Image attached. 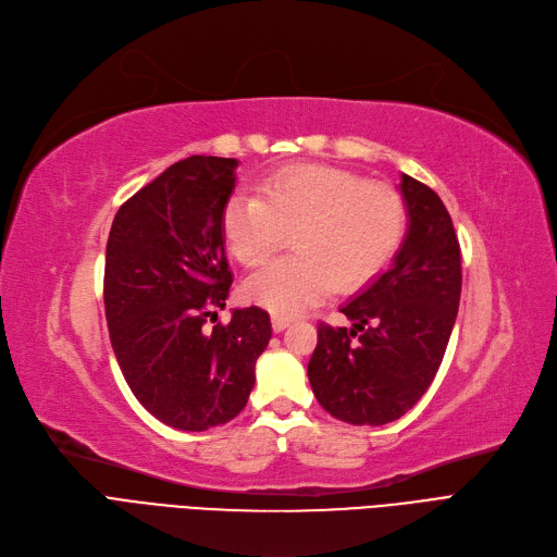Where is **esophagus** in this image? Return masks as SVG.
Masks as SVG:
<instances>
[{
	"label": "esophagus",
	"instance_id": "1",
	"mask_svg": "<svg viewBox=\"0 0 557 557\" xmlns=\"http://www.w3.org/2000/svg\"><path fill=\"white\" fill-rule=\"evenodd\" d=\"M289 324H293V317H283V314H274V317H272V329H274V333L285 331Z\"/></svg>",
	"mask_w": 557,
	"mask_h": 557
}]
</instances>
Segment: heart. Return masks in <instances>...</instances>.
I'll list each match as a JSON object with an SVG mask.
<instances>
[{
  "mask_svg": "<svg viewBox=\"0 0 557 557\" xmlns=\"http://www.w3.org/2000/svg\"><path fill=\"white\" fill-rule=\"evenodd\" d=\"M226 249L258 268L293 231L295 256L281 258L245 283L251 304L274 314H299L372 283L399 251L408 210L387 183L364 181L331 165H295L264 176L256 197L233 195L222 208Z\"/></svg>",
  "mask_w": 557,
  "mask_h": 557,
  "instance_id": "heart-1",
  "label": "heart"
}]
</instances>
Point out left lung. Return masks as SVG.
Wrapping results in <instances>:
<instances>
[{
	"mask_svg": "<svg viewBox=\"0 0 557 557\" xmlns=\"http://www.w3.org/2000/svg\"><path fill=\"white\" fill-rule=\"evenodd\" d=\"M408 233L392 268L342 306L354 329L320 324L308 381L354 426L404 417L433 383L460 306V245L442 199L401 174Z\"/></svg>",
	"mask_w": 557,
	"mask_h": 557,
	"instance_id": "left-lung-1",
	"label": "left lung"
}]
</instances>
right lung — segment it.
Instances as JSON below:
<instances>
[{
	"instance_id": "right-lung-1",
	"label": "right lung",
	"mask_w": 557,
	"mask_h": 557,
	"mask_svg": "<svg viewBox=\"0 0 557 557\" xmlns=\"http://www.w3.org/2000/svg\"><path fill=\"white\" fill-rule=\"evenodd\" d=\"M235 158L190 156L170 165L113 220L106 245L103 306L111 344L136 399L178 431H208L247 406L256 360L270 344V314L226 306L233 274L222 208Z\"/></svg>"
}]
</instances>
